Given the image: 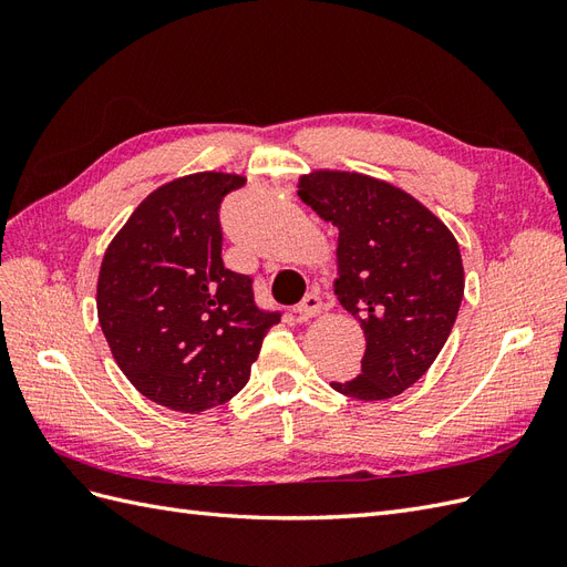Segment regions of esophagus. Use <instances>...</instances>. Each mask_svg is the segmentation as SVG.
I'll return each mask as SVG.
<instances>
[{
  "label": "esophagus",
  "instance_id": "esophagus-1",
  "mask_svg": "<svg viewBox=\"0 0 567 567\" xmlns=\"http://www.w3.org/2000/svg\"><path fill=\"white\" fill-rule=\"evenodd\" d=\"M321 298H319V293H310V296H305L302 298V302L296 307V315H300L302 319H312V317H317L319 312H321Z\"/></svg>",
  "mask_w": 567,
  "mask_h": 567
}]
</instances>
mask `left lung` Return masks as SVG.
<instances>
[{
  "instance_id": "1",
  "label": "left lung",
  "mask_w": 567,
  "mask_h": 567,
  "mask_svg": "<svg viewBox=\"0 0 567 567\" xmlns=\"http://www.w3.org/2000/svg\"><path fill=\"white\" fill-rule=\"evenodd\" d=\"M302 203L338 227V302L367 338L362 371L331 388L354 400H390L431 369L463 298L454 234L402 188L340 169L298 184Z\"/></svg>"
}]
</instances>
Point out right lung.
<instances>
[{
  "mask_svg": "<svg viewBox=\"0 0 567 567\" xmlns=\"http://www.w3.org/2000/svg\"><path fill=\"white\" fill-rule=\"evenodd\" d=\"M241 175L196 173L158 186L115 234L96 312L115 362L151 402L184 414L229 402L250 379L279 312L221 262L219 205Z\"/></svg>",
  "mask_w": 567,
  "mask_h": 567,
  "instance_id": "1",
  "label": "right lung"
}]
</instances>
